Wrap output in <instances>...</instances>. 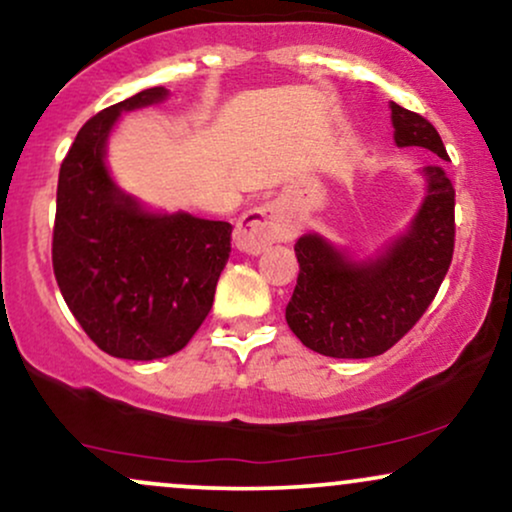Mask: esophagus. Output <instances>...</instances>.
<instances>
[{
    "label": "esophagus",
    "instance_id": "esophagus-1",
    "mask_svg": "<svg viewBox=\"0 0 512 512\" xmlns=\"http://www.w3.org/2000/svg\"><path fill=\"white\" fill-rule=\"evenodd\" d=\"M293 236V224L279 200L250 209L238 219L236 231H233L236 248L248 255H260L269 245L286 243V240H293Z\"/></svg>",
    "mask_w": 512,
    "mask_h": 512
}]
</instances>
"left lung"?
Masks as SVG:
<instances>
[{
	"label": "left lung",
	"mask_w": 512,
	"mask_h": 512,
	"mask_svg": "<svg viewBox=\"0 0 512 512\" xmlns=\"http://www.w3.org/2000/svg\"><path fill=\"white\" fill-rule=\"evenodd\" d=\"M398 147H424L448 159L441 135L420 114L389 102ZM424 197L398 236L372 255L338 248L319 233L295 243L300 274L286 322L303 346L360 360L386 353L424 315L453 257L455 190L441 166H422Z\"/></svg>",
	"instance_id": "obj_1"
}]
</instances>
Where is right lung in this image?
<instances>
[{
  "mask_svg": "<svg viewBox=\"0 0 512 512\" xmlns=\"http://www.w3.org/2000/svg\"><path fill=\"white\" fill-rule=\"evenodd\" d=\"M147 88L80 128L61 162L52 264L66 305L104 353L159 360L186 348L214 303L231 224L152 209L114 181L109 138L121 114L162 104Z\"/></svg>",
  "mask_w": 512,
  "mask_h": 512,
  "instance_id": "add662e5",
  "label": "right lung"
}]
</instances>
